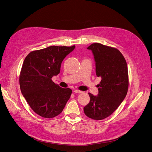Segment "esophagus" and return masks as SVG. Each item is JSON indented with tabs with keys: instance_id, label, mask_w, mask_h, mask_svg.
<instances>
[{
	"instance_id": "obj_1",
	"label": "esophagus",
	"mask_w": 152,
	"mask_h": 152,
	"mask_svg": "<svg viewBox=\"0 0 152 152\" xmlns=\"http://www.w3.org/2000/svg\"><path fill=\"white\" fill-rule=\"evenodd\" d=\"M73 92H74L75 93H76V94H81V93H83L82 91L78 90H74Z\"/></svg>"
}]
</instances>
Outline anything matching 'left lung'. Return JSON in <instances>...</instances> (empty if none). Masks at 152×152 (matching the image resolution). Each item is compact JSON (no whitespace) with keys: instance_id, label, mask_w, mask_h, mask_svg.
Masks as SVG:
<instances>
[{"instance_id":"left-lung-1","label":"left lung","mask_w":152,"mask_h":152,"mask_svg":"<svg viewBox=\"0 0 152 152\" xmlns=\"http://www.w3.org/2000/svg\"><path fill=\"white\" fill-rule=\"evenodd\" d=\"M87 49L92 50L96 75L102 80L97 86V96L88 93L90 101L84 111L90 118L103 120L114 112L127 94L128 66L124 56L116 48L93 43Z\"/></svg>"}]
</instances>
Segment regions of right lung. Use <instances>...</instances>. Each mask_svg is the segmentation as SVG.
I'll return each mask as SVG.
<instances>
[{
	"mask_svg": "<svg viewBox=\"0 0 152 152\" xmlns=\"http://www.w3.org/2000/svg\"><path fill=\"white\" fill-rule=\"evenodd\" d=\"M73 46H51L30 53L19 76L21 93L30 107L39 116L53 118L62 112L72 89L56 84L52 77L60 72L64 59L75 49Z\"/></svg>",
	"mask_w": 152,
	"mask_h": 152,
	"instance_id": "obj_1",
	"label": "right lung"
}]
</instances>
